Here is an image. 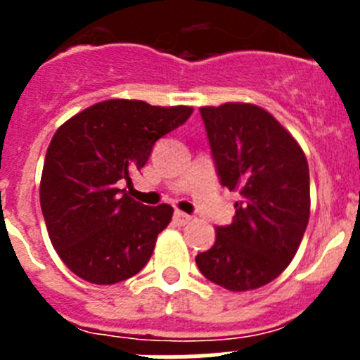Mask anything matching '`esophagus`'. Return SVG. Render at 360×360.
Instances as JSON below:
<instances>
[{"mask_svg":"<svg viewBox=\"0 0 360 360\" xmlns=\"http://www.w3.org/2000/svg\"><path fill=\"white\" fill-rule=\"evenodd\" d=\"M173 221L176 225H187L191 221V216L189 214H186V212H180V211H176L173 214Z\"/></svg>","mask_w":360,"mask_h":360,"instance_id":"34e87169","label":"esophagus"}]
</instances>
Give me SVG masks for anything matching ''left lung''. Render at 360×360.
Instances as JSON below:
<instances>
[{"label": "left lung", "instance_id": "obj_1", "mask_svg": "<svg viewBox=\"0 0 360 360\" xmlns=\"http://www.w3.org/2000/svg\"><path fill=\"white\" fill-rule=\"evenodd\" d=\"M219 184L240 193L231 225L216 227L196 256L209 281L232 292L259 288L294 259L310 216L303 149L263 108L227 103L200 108Z\"/></svg>", "mask_w": 360, "mask_h": 360}]
</instances>
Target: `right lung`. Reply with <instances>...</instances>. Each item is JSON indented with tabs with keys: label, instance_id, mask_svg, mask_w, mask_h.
Returning <instances> with one entry per match:
<instances>
[{
	"label": "right lung",
	"instance_id": "1",
	"mask_svg": "<svg viewBox=\"0 0 360 360\" xmlns=\"http://www.w3.org/2000/svg\"><path fill=\"white\" fill-rule=\"evenodd\" d=\"M191 113L189 106L111 98L57 129L43 165L41 211L53 249L73 274L113 285L144 269L173 207L135 202L120 184L129 186L155 142Z\"/></svg>",
	"mask_w": 360,
	"mask_h": 360
}]
</instances>
